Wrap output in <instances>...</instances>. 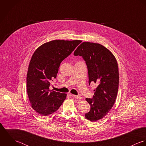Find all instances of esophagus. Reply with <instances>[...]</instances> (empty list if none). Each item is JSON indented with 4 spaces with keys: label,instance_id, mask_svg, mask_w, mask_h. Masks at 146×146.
<instances>
[{
    "label": "esophagus",
    "instance_id": "34e87169",
    "mask_svg": "<svg viewBox=\"0 0 146 146\" xmlns=\"http://www.w3.org/2000/svg\"><path fill=\"white\" fill-rule=\"evenodd\" d=\"M71 96H73V97H74L75 98L78 99H82V97H81V96H78V95H76L71 94Z\"/></svg>",
    "mask_w": 146,
    "mask_h": 146
}]
</instances>
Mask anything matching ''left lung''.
<instances>
[{"instance_id":"8db88e82","label":"left lung","mask_w":146,"mask_h":146,"mask_svg":"<svg viewBox=\"0 0 146 146\" xmlns=\"http://www.w3.org/2000/svg\"><path fill=\"white\" fill-rule=\"evenodd\" d=\"M74 55L82 56L85 61L89 85L91 82L98 85L93 98H86L91 108L85 114L90 121H96L110 112L116 99L119 83L116 59L104 46L88 42L82 43Z\"/></svg>"}]
</instances>
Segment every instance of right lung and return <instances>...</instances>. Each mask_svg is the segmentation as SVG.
<instances>
[{
  "label": "right lung",
  "instance_id": "add662e5",
  "mask_svg": "<svg viewBox=\"0 0 146 146\" xmlns=\"http://www.w3.org/2000/svg\"><path fill=\"white\" fill-rule=\"evenodd\" d=\"M82 42L80 40H54L44 43L34 52L30 61L27 88L31 107L42 116L56 112L66 94L50 90L62 61Z\"/></svg>",
  "mask_w": 146,
  "mask_h": 146
}]
</instances>
